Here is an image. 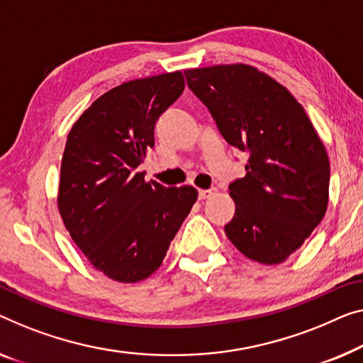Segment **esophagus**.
I'll return each mask as SVG.
<instances>
[{"instance_id": "obj_1", "label": "esophagus", "mask_w": 363, "mask_h": 363, "mask_svg": "<svg viewBox=\"0 0 363 363\" xmlns=\"http://www.w3.org/2000/svg\"><path fill=\"white\" fill-rule=\"evenodd\" d=\"M216 189H200L199 191V199L200 200H205V199H210L212 196H215Z\"/></svg>"}]
</instances>
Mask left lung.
Returning <instances> with one entry per match:
<instances>
[{
	"instance_id": "8db88e82",
	"label": "left lung",
	"mask_w": 363,
	"mask_h": 363,
	"mask_svg": "<svg viewBox=\"0 0 363 363\" xmlns=\"http://www.w3.org/2000/svg\"><path fill=\"white\" fill-rule=\"evenodd\" d=\"M184 74L226 142L250 155L246 176L230 184L236 212L226 236L252 261L284 262L328 208L329 158L320 135L289 89L250 65Z\"/></svg>"
}]
</instances>
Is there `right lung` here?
Listing matches in <instances>:
<instances>
[{
  "instance_id": "add662e5",
  "label": "right lung",
  "mask_w": 363,
  "mask_h": 363,
  "mask_svg": "<svg viewBox=\"0 0 363 363\" xmlns=\"http://www.w3.org/2000/svg\"><path fill=\"white\" fill-rule=\"evenodd\" d=\"M182 91L181 72L122 83L68 133L58 212L88 261L117 282H140L161 266L197 200L192 186L164 187L137 172L155 145L156 121Z\"/></svg>"
}]
</instances>
